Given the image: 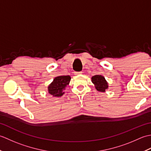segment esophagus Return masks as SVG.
Listing matches in <instances>:
<instances>
[{
    "label": "esophagus",
    "instance_id": "esophagus-1",
    "mask_svg": "<svg viewBox=\"0 0 151 151\" xmlns=\"http://www.w3.org/2000/svg\"><path fill=\"white\" fill-rule=\"evenodd\" d=\"M82 71H80V72H76L75 73V74H76V75H80V74H82Z\"/></svg>",
    "mask_w": 151,
    "mask_h": 151
}]
</instances>
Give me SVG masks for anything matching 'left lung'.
Segmentation results:
<instances>
[{
    "label": "left lung",
    "mask_w": 151,
    "mask_h": 151,
    "mask_svg": "<svg viewBox=\"0 0 151 151\" xmlns=\"http://www.w3.org/2000/svg\"><path fill=\"white\" fill-rule=\"evenodd\" d=\"M92 82L95 86L97 90L99 91H104L108 88V83L106 81L104 76L101 75H95L91 78Z\"/></svg>",
    "instance_id": "1"
}]
</instances>
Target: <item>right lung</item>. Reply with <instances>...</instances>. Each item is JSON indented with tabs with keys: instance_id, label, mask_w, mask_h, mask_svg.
<instances>
[{
	"instance_id": "add662e5",
	"label": "right lung",
	"mask_w": 151,
	"mask_h": 151,
	"mask_svg": "<svg viewBox=\"0 0 151 151\" xmlns=\"http://www.w3.org/2000/svg\"><path fill=\"white\" fill-rule=\"evenodd\" d=\"M70 81V77L69 75L57 76L48 87L49 93L53 97H60L64 93L63 90L69 84Z\"/></svg>"
}]
</instances>
